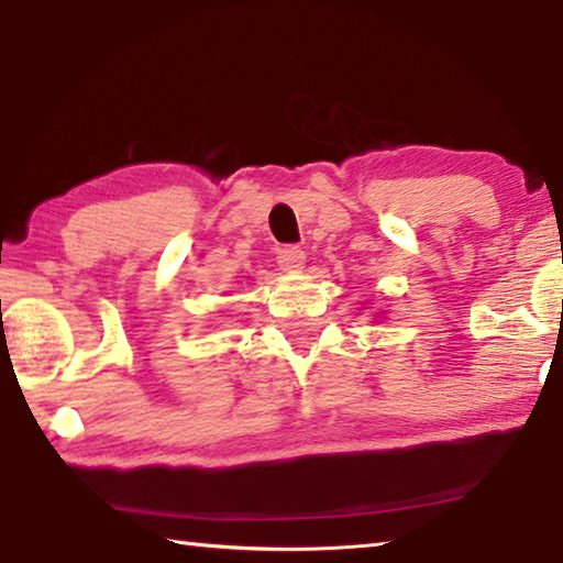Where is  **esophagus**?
<instances>
[{"label":"esophagus","instance_id":"34e87169","mask_svg":"<svg viewBox=\"0 0 563 563\" xmlns=\"http://www.w3.org/2000/svg\"><path fill=\"white\" fill-rule=\"evenodd\" d=\"M278 263H280L283 271H288V273H302L305 266H307V256H305L302 249L285 246V249L278 251Z\"/></svg>","mask_w":563,"mask_h":563}]
</instances>
